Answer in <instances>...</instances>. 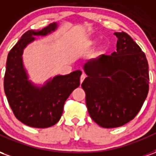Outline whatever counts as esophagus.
Segmentation results:
<instances>
[{"instance_id": "34e87169", "label": "esophagus", "mask_w": 156, "mask_h": 156, "mask_svg": "<svg viewBox=\"0 0 156 156\" xmlns=\"http://www.w3.org/2000/svg\"><path fill=\"white\" fill-rule=\"evenodd\" d=\"M85 78H86V75H85L84 73H83V74L81 75V77H80V83H82L83 82V80L85 79Z\"/></svg>"}]
</instances>
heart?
<instances>
[{
	"instance_id": "b5f03b06",
	"label": "heart",
	"mask_w": 156,
	"mask_h": 156,
	"mask_svg": "<svg viewBox=\"0 0 156 156\" xmlns=\"http://www.w3.org/2000/svg\"><path fill=\"white\" fill-rule=\"evenodd\" d=\"M90 44H93V42H90Z\"/></svg>"
}]
</instances>
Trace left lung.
Listing matches in <instances>:
<instances>
[{"label": "left lung", "mask_w": 156, "mask_h": 156, "mask_svg": "<svg viewBox=\"0 0 156 156\" xmlns=\"http://www.w3.org/2000/svg\"><path fill=\"white\" fill-rule=\"evenodd\" d=\"M116 51L84 65L82 83L88 114L104 128L127 124L140 110L149 92V66L144 51L127 33L115 32Z\"/></svg>", "instance_id": "1"}]
</instances>
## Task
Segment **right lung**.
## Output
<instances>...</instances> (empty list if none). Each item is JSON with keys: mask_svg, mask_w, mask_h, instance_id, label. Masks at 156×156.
Returning a JSON list of instances; mask_svg holds the SVG:
<instances>
[{"mask_svg": "<svg viewBox=\"0 0 156 156\" xmlns=\"http://www.w3.org/2000/svg\"><path fill=\"white\" fill-rule=\"evenodd\" d=\"M56 23L49 24L39 32L27 31L10 51L6 60L4 90L16 118L33 128L51 127L57 124L63 112L65 101L80 85L82 72L56 76L42 88H37L27 80L22 65V55L33 36H45L54 31Z\"/></svg>", "mask_w": 156, "mask_h": 156, "instance_id": "1", "label": "right lung"}]
</instances>
